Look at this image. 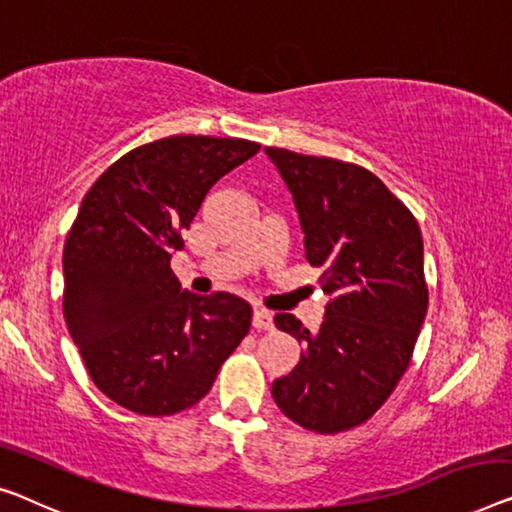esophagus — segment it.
<instances>
[{
  "label": "esophagus",
  "mask_w": 512,
  "mask_h": 512,
  "mask_svg": "<svg viewBox=\"0 0 512 512\" xmlns=\"http://www.w3.org/2000/svg\"><path fill=\"white\" fill-rule=\"evenodd\" d=\"M253 326L257 331H271L273 329V315L266 308H255Z\"/></svg>",
  "instance_id": "34e87169"
}]
</instances>
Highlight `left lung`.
I'll list each match as a JSON object with an SVG mask.
<instances>
[{
	"label": "left lung",
	"mask_w": 512,
	"mask_h": 512,
	"mask_svg": "<svg viewBox=\"0 0 512 512\" xmlns=\"http://www.w3.org/2000/svg\"><path fill=\"white\" fill-rule=\"evenodd\" d=\"M299 211L305 259L322 269L324 322H273L303 342L271 393L289 421L317 434L363 425L409 368L427 312L423 236L414 213L361 165L266 147Z\"/></svg>",
	"instance_id": "1"
}]
</instances>
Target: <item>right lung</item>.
<instances>
[{
  "label": "right lung",
  "mask_w": 512,
  "mask_h": 512,
  "mask_svg": "<svg viewBox=\"0 0 512 512\" xmlns=\"http://www.w3.org/2000/svg\"><path fill=\"white\" fill-rule=\"evenodd\" d=\"M257 151L239 137L170 135L87 190L64 243V317L91 381L119 407L190 409L248 335L250 303L186 292L170 259L213 183Z\"/></svg>",
  "instance_id": "right-lung-1"
}]
</instances>
